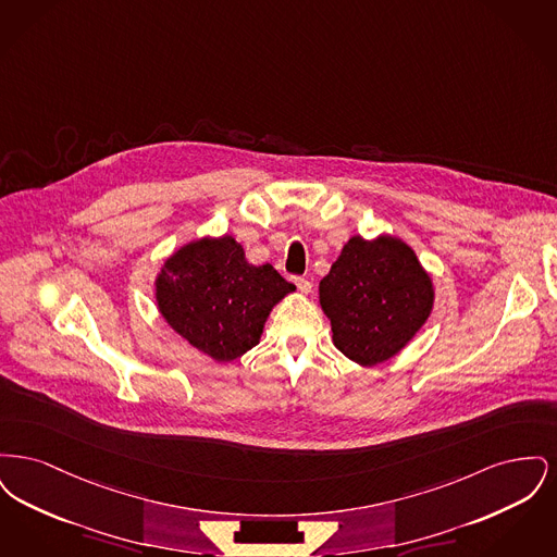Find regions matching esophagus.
<instances>
[{
  "mask_svg": "<svg viewBox=\"0 0 557 557\" xmlns=\"http://www.w3.org/2000/svg\"><path fill=\"white\" fill-rule=\"evenodd\" d=\"M292 282L296 284V288L302 292V294H309L311 292V282L307 277H292Z\"/></svg>",
  "mask_w": 557,
  "mask_h": 557,
  "instance_id": "1",
  "label": "esophagus"
}]
</instances>
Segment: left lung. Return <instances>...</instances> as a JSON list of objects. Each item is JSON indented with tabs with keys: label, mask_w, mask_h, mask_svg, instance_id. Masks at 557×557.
<instances>
[{
	"label": "left lung",
	"mask_w": 557,
	"mask_h": 557,
	"mask_svg": "<svg viewBox=\"0 0 557 557\" xmlns=\"http://www.w3.org/2000/svg\"><path fill=\"white\" fill-rule=\"evenodd\" d=\"M334 346L371 368L400 352L432 313L434 286L413 248L395 236H352L319 282Z\"/></svg>",
	"instance_id": "obj_1"
}]
</instances>
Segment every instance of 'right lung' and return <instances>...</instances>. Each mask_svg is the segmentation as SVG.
<instances>
[{"instance_id":"right-lung-1","label":"right lung","mask_w":557,"mask_h":557,"mask_svg":"<svg viewBox=\"0 0 557 557\" xmlns=\"http://www.w3.org/2000/svg\"><path fill=\"white\" fill-rule=\"evenodd\" d=\"M154 286L164 321L219 363L259 345L271 309L296 290L269 263H248L232 236L182 246L160 267Z\"/></svg>"}]
</instances>
